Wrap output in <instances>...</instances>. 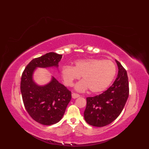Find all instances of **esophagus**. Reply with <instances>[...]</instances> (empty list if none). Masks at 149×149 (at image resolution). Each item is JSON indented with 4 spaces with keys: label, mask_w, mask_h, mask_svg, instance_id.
I'll return each mask as SVG.
<instances>
[{
    "label": "esophagus",
    "mask_w": 149,
    "mask_h": 149,
    "mask_svg": "<svg viewBox=\"0 0 149 149\" xmlns=\"http://www.w3.org/2000/svg\"><path fill=\"white\" fill-rule=\"evenodd\" d=\"M72 97L73 99H76V98L80 97V95L78 94V93H72Z\"/></svg>",
    "instance_id": "1"
}]
</instances>
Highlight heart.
<instances>
[{
    "label": "heart",
    "instance_id": "1",
    "mask_svg": "<svg viewBox=\"0 0 149 149\" xmlns=\"http://www.w3.org/2000/svg\"><path fill=\"white\" fill-rule=\"evenodd\" d=\"M116 72V65L111 60L90 58L76 61L74 67L63 66L61 74L66 86H72L74 81L79 79L82 75L83 81L77 85V89L83 91L89 88L91 92L99 93L112 83Z\"/></svg>",
    "mask_w": 149,
    "mask_h": 149
}]
</instances>
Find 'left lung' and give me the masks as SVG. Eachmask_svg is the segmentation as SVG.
Instances as JSON below:
<instances>
[{
	"instance_id": "left-lung-1",
	"label": "left lung",
	"mask_w": 149,
	"mask_h": 149,
	"mask_svg": "<svg viewBox=\"0 0 149 149\" xmlns=\"http://www.w3.org/2000/svg\"><path fill=\"white\" fill-rule=\"evenodd\" d=\"M118 73L114 83L99 95L86 98L84 112L86 122L95 127H104L113 122L122 113L129 94L126 70L116 61Z\"/></svg>"
}]
</instances>
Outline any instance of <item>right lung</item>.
<instances>
[{"label": "right lung", "instance_id": "obj_1", "mask_svg": "<svg viewBox=\"0 0 149 149\" xmlns=\"http://www.w3.org/2000/svg\"><path fill=\"white\" fill-rule=\"evenodd\" d=\"M62 55L49 52L33 59L25 68L20 82V91L25 108L33 120L50 125L58 122L71 100V91L54 77L46 86H39L33 81L36 67L58 66Z\"/></svg>", "mask_w": 149, "mask_h": 149}]
</instances>
